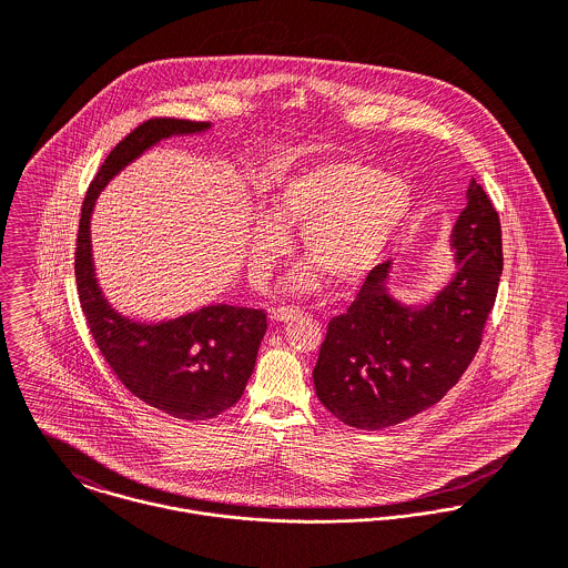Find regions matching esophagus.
I'll list each match as a JSON object with an SVG mask.
<instances>
[{"instance_id": "esophagus-1", "label": "esophagus", "mask_w": 568, "mask_h": 568, "mask_svg": "<svg viewBox=\"0 0 568 568\" xmlns=\"http://www.w3.org/2000/svg\"><path fill=\"white\" fill-rule=\"evenodd\" d=\"M297 315H300V311H297V308H291V306H277V308L271 311V320H273V322H282V324L293 322Z\"/></svg>"}]
</instances>
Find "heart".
I'll use <instances>...</instances> for the list:
<instances>
[{"label":"heart","instance_id":"1","mask_svg":"<svg viewBox=\"0 0 568 568\" xmlns=\"http://www.w3.org/2000/svg\"><path fill=\"white\" fill-rule=\"evenodd\" d=\"M408 210L405 181L352 160L320 163L288 181L275 199L273 214L257 219L253 264L264 273L286 253L284 230H302V248L311 262L338 286L356 284L381 262ZM314 267L295 268L286 288L315 291L324 277Z\"/></svg>","mask_w":568,"mask_h":568}]
</instances>
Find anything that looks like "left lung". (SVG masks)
I'll return each instance as SVG.
<instances>
[{"label":"left lung","instance_id":"8db88e82","mask_svg":"<svg viewBox=\"0 0 568 568\" xmlns=\"http://www.w3.org/2000/svg\"><path fill=\"white\" fill-rule=\"evenodd\" d=\"M450 244L457 273L424 306L389 295L392 262L365 277L347 313L327 324L313 372L322 405L343 424L381 430L437 405L473 363L503 273L500 221L473 179Z\"/></svg>","mask_w":568,"mask_h":568}]
</instances>
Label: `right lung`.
I'll list each match as a JSON object with an SVG mask.
<instances>
[{
    "label": "right lung",
    "mask_w": 568,
    "mask_h": 568,
    "mask_svg": "<svg viewBox=\"0 0 568 568\" xmlns=\"http://www.w3.org/2000/svg\"><path fill=\"white\" fill-rule=\"evenodd\" d=\"M207 129L210 122L176 118H151L133 129L106 155L84 194L74 260L82 315L113 374L142 403L187 422L212 419L243 398L266 313L219 304L162 324L122 317L102 297L93 275L89 221L100 190L124 165L165 138Z\"/></svg>",
    "instance_id": "obj_1"
}]
</instances>
